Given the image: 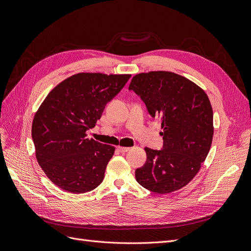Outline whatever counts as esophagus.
I'll list each match as a JSON object with an SVG mask.
<instances>
[{"instance_id":"esophagus-1","label":"esophagus","mask_w":251,"mask_h":251,"mask_svg":"<svg viewBox=\"0 0 251 251\" xmlns=\"http://www.w3.org/2000/svg\"><path fill=\"white\" fill-rule=\"evenodd\" d=\"M117 150L120 151V153H123V154H125V153H126V151L130 150V148H124V147H118L117 148Z\"/></svg>"}]
</instances>
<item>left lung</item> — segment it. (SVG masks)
I'll return each instance as SVG.
<instances>
[{
  "instance_id": "left-lung-1",
  "label": "left lung",
  "mask_w": 251,
  "mask_h": 251,
  "mask_svg": "<svg viewBox=\"0 0 251 251\" xmlns=\"http://www.w3.org/2000/svg\"><path fill=\"white\" fill-rule=\"evenodd\" d=\"M128 90L161 120L163 137L161 150L144 149L147 161L135 171L136 180L157 194L178 191L193 180L210 150L214 113L208 97L193 81L168 71L135 75Z\"/></svg>"
}]
</instances>
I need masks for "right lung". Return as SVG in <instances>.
Returning <instances> with one entry per match:
<instances>
[{
    "mask_svg": "<svg viewBox=\"0 0 251 251\" xmlns=\"http://www.w3.org/2000/svg\"><path fill=\"white\" fill-rule=\"evenodd\" d=\"M130 74L77 73L53 89L35 113L32 140L46 176L72 194L93 191L104 177L115 148L87 138L105 104L125 87Z\"/></svg>",
    "mask_w": 251,
    "mask_h": 251,
    "instance_id": "right-lung-1",
    "label": "right lung"
}]
</instances>
